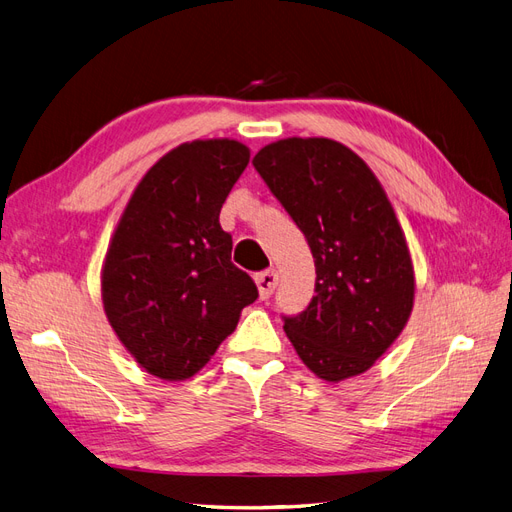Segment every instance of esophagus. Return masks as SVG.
Here are the masks:
<instances>
[{
    "instance_id": "obj_1",
    "label": "esophagus",
    "mask_w": 512,
    "mask_h": 512,
    "mask_svg": "<svg viewBox=\"0 0 512 512\" xmlns=\"http://www.w3.org/2000/svg\"><path fill=\"white\" fill-rule=\"evenodd\" d=\"M277 282H280V275H277V271H273V269L258 273L256 275V286H258V292H260V299H269L273 290L277 288Z\"/></svg>"
}]
</instances>
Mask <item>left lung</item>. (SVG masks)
<instances>
[{"label":"left lung","mask_w":512,"mask_h":512,"mask_svg":"<svg viewBox=\"0 0 512 512\" xmlns=\"http://www.w3.org/2000/svg\"><path fill=\"white\" fill-rule=\"evenodd\" d=\"M252 164L316 262V294L305 312L284 318L288 339L322 380L363 374L404 331L414 305L412 258L386 192L331 138H284Z\"/></svg>","instance_id":"1"}]
</instances>
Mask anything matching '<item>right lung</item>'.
<instances>
[{"label": "right lung", "instance_id": "obj_1", "mask_svg": "<svg viewBox=\"0 0 512 512\" xmlns=\"http://www.w3.org/2000/svg\"><path fill=\"white\" fill-rule=\"evenodd\" d=\"M250 162L230 138L175 147L136 185L102 265V303L119 342L151 376L177 382L203 369L256 301L232 265L220 211Z\"/></svg>", "mask_w": 512, "mask_h": 512}]
</instances>
